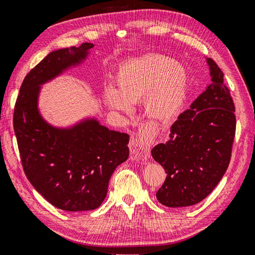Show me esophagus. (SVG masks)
<instances>
[{
  "label": "esophagus",
  "mask_w": 255,
  "mask_h": 255,
  "mask_svg": "<svg viewBox=\"0 0 255 255\" xmlns=\"http://www.w3.org/2000/svg\"><path fill=\"white\" fill-rule=\"evenodd\" d=\"M152 138H150V133L148 131H140L138 136L132 138L130 143V150L133 156L141 161H147L149 157V147L150 143H152Z\"/></svg>",
  "instance_id": "1"
}]
</instances>
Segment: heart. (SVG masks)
Here are the masks:
<instances>
[{
	"label": "heart",
	"instance_id": "obj_1",
	"mask_svg": "<svg viewBox=\"0 0 255 255\" xmlns=\"http://www.w3.org/2000/svg\"><path fill=\"white\" fill-rule=\"evenodd\" d=\"M114 86H107L105 98L112 109L130 114L132 103L144 99L150 118L169 122L180 115L188 98L189 76L182 63L164 55H144L120 64Z\"/></svg>",
	"mask_w": 255,
	"mask_h": 255
}]
</instances>
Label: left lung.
Returning a JSON list of instances; mask_svg holds the SVG:
<instances>
[{
    "label": "left lung",
    "instance_id": "obj_1",
    "mask_svg": "<svg viewBox=\"0 0 255 255\" xmlns=\"http://www.w3.org/2000/svg\"><path fill=\"white\" fill-rule=\"evenodd\" d=\"M210 83L170 128L169 140L153 147L152 156L165 170L157 200L171 208L198 204L213 191L231 161L235 107L224 74L205 58Z\"/></svg>",
    "mask_w": 255,
    "mask_h": 255
}]
</instances>
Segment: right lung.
I'll return each mask as SVG.
<instances>
[{
	"mask_svg": "<svg viewBox=\"0 0 255 255\" xmlns=\"http://www.w3.org/2000/svg\"><path fill=\"white\" fill-rule=\"evenodd\" d=\"M91 42L50 51L24 77L15 102L13 127L30 183L56 208H99L116 167L129 157V135L111 130L86 115L66 126L48 122L40 110L42 85L83 65Z\"/></svg>",
	"mask_w": 255,
	"mask_h": 255,
	"instance_id": "add662e5",
	"label": "right lung"
}]
</instances>
